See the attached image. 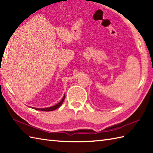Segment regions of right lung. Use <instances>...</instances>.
Here are the masks:
<instances>
[{"label": "right lung", "mask_w": 153, "mask_h": 153, "mask_svg": "<svg viewBox=\"0 0 153 153\" xmlns=\"http://www.w3.org/2000/svg\"><path fill=\"white\" fill-rule=\"evenodd\" d=\"M64 99H65V95L63 97L62 99L61 100V101L58 102V104H56V105H54L53 106H51V107H49V108H33V107H32V108L35 109V110H42V111H46V112H48V111H53V110H56V108H58V107H60L62 104L63 103L64 100Z\"/></svg>", "instance_id": "add662e5"}]
</instances>
